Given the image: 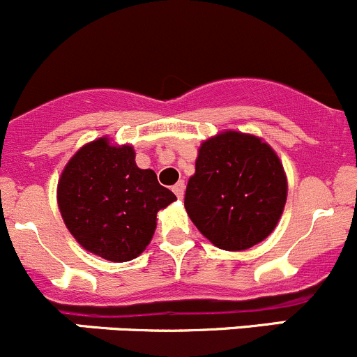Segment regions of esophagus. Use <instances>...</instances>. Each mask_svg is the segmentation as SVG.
<instances>
[{"label": "esophagus", "mask_w": 357, "mask_h": 357, "mask_svg": "<svg viewBox=\"0 0 357 357\" xmlns=\"http://www.w3.org/2000/svg\"><path fill=\"white\" fill-rule=\"evenodd\" d=\"M172 192L176 193V197L178 199H183V195H185V181H178L174 186H172Z\"/></svg>", "instance_id": "34e87169"}]
</instances>
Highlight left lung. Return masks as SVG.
Returning a JSON list of instances; mask_svg holds the SVG:
<instances>
[{
    "instance_id": "obj_1",
    "label": "left lung",
    "mask_w": 357,
    "mask_h": 357,
    "mask_svg": "<svg viewBox=\"0 0 357 357\" xmlns=\"http://www.w3.org/2000/svg\"><path fill=\"white\" fill-rule=\"evenodd\" d=\"M287 174L262 138L222 131L205 139L188 179L185 208L222 250H247L275 231L287 204Z\"/></svg>"
}]
</instances>
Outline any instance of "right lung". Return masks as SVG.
<instances>
[{"mask_svg": "<svg viewBox=\"0 0 357 357\" xmlns=\"http://www.w3.org/2000/svg\"><path fill=\"white\" fill-rule=\"evenodd\" d=\"M131 145L107 136L67 162L56 186L60 214L82 248L112 262L138 257L152 240L157 212L176 200L152 169H139Z\"/></svg>", "mask_w": 357, "mask_h": 357, "instance_id": "right-lung-1", "label": "right lung"}]
</instances>
